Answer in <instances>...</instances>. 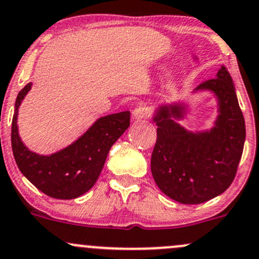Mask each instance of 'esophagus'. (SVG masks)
I'll list each match as a JSON object with an SVG mask.
<instances>
[{
    "instance_id": "34e87169",
    "label": "esophagus",
    "mask_w": 259,
    "mask_h": 259,
    "mask_svg": "<svg viewBox=\"0 0 259 259\" xmlns=\"http://www.w3.org/2000/svg\"><path fill=\"white\" fill-rule=\"evenodd\" d=\"M133 115H134V118L138 119V120H140V119H149L151 118L152 115V109L149 107V105L140 104L139 107L135 108Z\"/></svg>"
}]
</instances>
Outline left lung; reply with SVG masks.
I'll return each instance as SVG.
<instances>
[{
    "label": "left lung",
    "mask_w": 259,
    "mask_h": 259,
    "mask_svg": "<svg viewBox=\"0 0 259 259\" xmlns=\"http://www.w3.org/2000/svg\"><path fill=\"white\" fill-rule=\"evenodd\" d=\"M197 89L219 98L220 115L211 132L189 133L171 118L184 107H162L155 116L157 139L151 155V174L166 196L184 205L202 203L231 186L243 152L246 125L231 75L221 67L216 78Z\"/></svg>",
    "instance_id": "8db88e82"
}]
</instances>
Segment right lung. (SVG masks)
Returning a JSON list of instances; mask_svg holds the SVG:
<instances>
[{"mask_svg": "<svg viewBox=\"0 0 259 259\" xmlns=\"http://www.w3.org/2000/svg\"><path fill=\"white\" fill-rule=\"evenodd\" d=\"M31 89L27 84L18 93L12 119L11 143L16 164L38 190L50 197L72 200L85 194L97 182L109 150L130 125V111L98 119L75 143L51 156L29 151L21 141L17 114L21 102Z\"/></svg>", "mask_w": 259, "mask_h": 259, "instance_id": "right-lung-1", "label": "right lung"}]
</instances>
